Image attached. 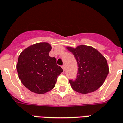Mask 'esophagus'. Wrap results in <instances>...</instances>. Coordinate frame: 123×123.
<instances>
[{"instance_id":"obj_1","label":"esophagus","mask_w":123,"mask_h":123,"mask_svg":"<svg viewBox=\"0 0 123 123\" xmlns=\"http://www.w3.org/2000/svg\"><path fill=\"white\" fill-rule=\"evenodd\" d=\"M65 68H66V67H65L64 65H63V66H62V69H63L64 71H65Z\"/></svg>"}]
</instances>
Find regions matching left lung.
Wrapping results in <instances>:
<instances>
[{"instance_id":"obj_1","label":"left lung","mask_w":123,"mask_h":123,"mask_svg":"<svg viewBox=\"0 0 123 123\" xmlns=\"http://www.w3.org/2000/svg\"><path fill=\"white\" fill-rule=\"evenodd\" d=\"M66 49L75 57L78 66L76 80H69L72 88L82 94L98 89L109 71L106 59L91 46L81 45L76 48L66 47Z\"/></svg>"}]
</instances>
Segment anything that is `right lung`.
Returning <instances> with one entry per match:
<instances>
[{
	"instance_id": "1",
	"label": "right lung",
	"mask_w": 123,
	"mask_h": 123,
	"mask_svg": "<svg viewBox=\"0 0 123 123\" xmlns=\"http://www.w3.org/2000/svg\"><path fill=\"white\" fill-rule=\"evenodd\" d=\"M51 45L40 42L25 49L18 57L16 69L19 78L26 88L37 94L53 89L57 77L63 71L56 59L49 56Z\"/></svg>"
}]
</instances>
